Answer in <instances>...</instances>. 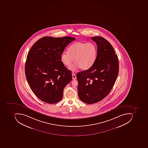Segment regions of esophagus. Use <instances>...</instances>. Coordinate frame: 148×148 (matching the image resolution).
I'll return each mask as SVG.
<instances>
[{"label":"esophagus","instance_id":"34e87169","mask_svg":"<svg viewBox=\"0 0 148 148\" xmlns=\"http://www.w3.org/2000/svg\"><path fill=\"white\" fill-rule=\"evenodd\" d=\"M72 77H73V79H76V75H75V73H72Z\"/></svg>","mask_w":148,"mask_h":148}]
</instances>
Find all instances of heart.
I'll return each mask as SVG.
<instances>
[{
	"label": "heart",
	"instance_id": "heart-1",
	"mask_svg": "<svg viewBox=\"0 0 148 148\" xmlns=\"http://www.w3.org/2000/svg\"><path fill=\"white\" fill-rule=\"evenodd\" d=\"M68 51L61 53L60 60L68 67L75 61L70 68L72 71L80 68L83 70L90 69L95 63L97 55V46L92 42H75L69 47Z\"/></svg>",
	"mask_w": 148,
	"mask_h": 148
}]
</instances>
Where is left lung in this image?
<instances>
[{
	"instance_id": "obj_1",
	"label": "left lung",
	"mask_w": 148,
	"mask_h": 148,
	"mask_svg": "<svg viewBox=\"0 0 148 148\" xmlns=\"http://www.w3.org/2000/svg\"><path fill=\"white\" fill-rule=\"evenodd\" d=\"M91 39L97 46L96 61L90 69L76 75L79 97L88 104L96 103L107 96L119 73L118 57L110 42L101 37Z\"/></svg>"
}]
</instances>
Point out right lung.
Listing matches in <instances>:
<instances>
[{
	"label": "right lung",
	"mask_w": 148,
	"mask_h": 148,
	"mask_svg": "<svg viewBox=\"0 0 148 148\" xmlns=\"http://www.w3.org/2000/svg\"><path fill=\"white\" fill-rule=\"evenodd\" d=\"M72 37L45 36L35 42L27 54L25 72L28 84L39 99L49 103L62 100L64 88L72 79V73L60 60V55Z\"/></svg>",
	"instance_id": "obj_1"
}]
</instances>
